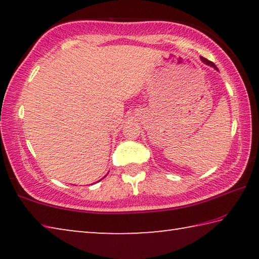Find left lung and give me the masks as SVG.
<instances>
[{
	"label": "left lung",
	"instance_id": "8db88e82",
	"mask_svg": "<svg viewBox=\"0 0 259 259\" xmlns=\"http://www.w3.org/2000/svg\"><path fill=\"white\" fill-rule=\"evenodd\" d=\"M201 60L203 61V63H205V64H208V65H210V66H212V67H214L217 69V67H216V65H214L212 61H210V60H208V59H205V58H203V57H201Z\"/></svg>",
	"mask_w": 259,
	"mask_h": 259
}]
</instances>
